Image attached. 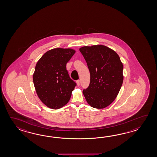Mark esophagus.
<instances>
[{"label": "esophagus", "mask_w": 157, "mask_h": 157, "mask_svg": "<svg viewBox=\"0 0 157 157\" xmlns=\"http://www.w3.org/2000/svg\"><path fill=\"white\" fill-rule=\"evenodd\" d=\"M76 83H77V85L78 86H79L80 85V81L79 80H77L76 81Z\"/></svg>", "instance_id": "esophagus-1"}]
</instances>
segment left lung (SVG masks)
Listing matches in <instances>:
<instances>
[{"mask_svg":"<svg viewBox=\"0 0 157 157\" xmlns=\"http://www.w3.org/2000/svg\"><path fill=\"white\" fill-rule=\"evenodd\" d=\"M90 73V85L83 94L87 103L97 109L108 107L116 98L124 81V66L114 50L103 45L79 49Z\"/></svg>","mask_w":157,"mask_h":157,"instance_id":"8db88e82","label":"left lung"}]
</instances>
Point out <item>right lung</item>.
Masks as SVG:
<instances>
[{"instance_id":"right-lung-1","label":"right lung","mask_w":157,"mask_h":157,"mask_svg":"<svg viewBox=\"0 0 157 157\" xmlns=\"http://www.w3.org/2000/svg\"><path fill=\"white\" fill-rule=\"evenodd\" d=\"M71 48L48 50L37 61L33 74L37 95L46 106L58 109L70 99L76 83L66 70L67 63L75 53Z\"/></svg>"}]
</instances>
